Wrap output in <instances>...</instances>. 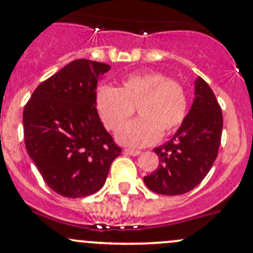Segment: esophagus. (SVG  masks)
<instances>
[{"mask_svg":"<svg viewBox=\"0 0 253 253\" xmlns=\"http://www.w3.org/2000/svg\"><path fill=\"white\" fill-rule=\"evenodd\" d=\"M125 154L129 155V156H138L140 155L139 150H133V149H125Z\"/></svg>","mask_w":253,"mask_h":253,"instance_id":"esophagus-1","label":"esophagus"}]
</instances>
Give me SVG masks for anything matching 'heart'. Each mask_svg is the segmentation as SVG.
Masks as SVG:
<instances>
[{
  "mask_svg": "<svg viewBox=\"0 0 253 253\" xmlns=\"http://www.w3.org/2000/svg\"><path fill=\"white\" fill-rule=\"evenodd\" d=\"M137 105L140 118L121 126ZM97 112L105 127L116 133V140L131 148L151 145L161 135L175 132L187 114L184 86L158 72L126 77L119 88L102 86L96 93Z\"/></svg>",
  "mask_w": 253,
  "mask_h": 253,
  "instance_id": "b5f03b06",
  "label": "heart"
}]
</instances>
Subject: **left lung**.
I'll return each instance as SVG.
<instances>
[{"instance_id": "1", "label": "left lung", "mask_w": 253, "mask_h": 253, "mask_svg": "<svg viewBox=\"0 0 253 253\" xmlns=\"http://www.w3.org/2000/svg\"><path fill=\"white\" fill-rule=\"evenodd\" d=\"M221 107L210 86L198 77L190 112L170 140L154 150L160 158L156 170L144 176L154 192L179 196L193 190L211 169L221 143Z\"/></svg>"}]
</instances>
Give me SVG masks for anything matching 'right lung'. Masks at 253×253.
<instances>
[{
    "label": "right lung",
    "mask_w": 253,
    "mask_h": 253,
    "mask_svg": "<svg viewBox=\"0 0 253 253\" xmlns=\"http://www.w3.org/2000/svg\"><path fill=\"white\" fill-rule=\"evenodd\" d=\"M105 63L76 60L43 82L25 105V145L46 185L67 198L101 190L121 154L96 108Z\"/></svg>",
    "instance_id": "1"
}]
</instances>
